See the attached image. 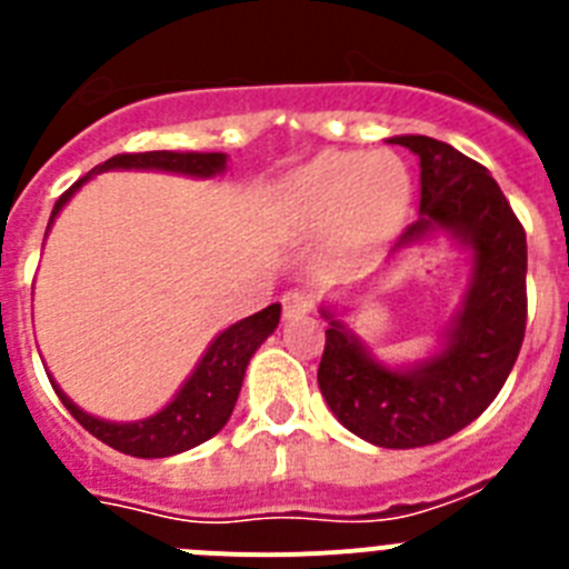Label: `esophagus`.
<instances>
[{
    "mask_svg": "<svg viewBox=\"0 0 569 569\" xmlns=\"http://www.w3.org/2000/svg\"><path fill=\"white\" fill-rule=\"evenodd\" d=\"M281 310H284V319H296V316H305L313 310V296L308 290H288L281 296Z\"/></svg>",
    "mask_w": 569,
    "mask_h": 569,
    "instance_id": "obj_1",
    "label": "esophagus"
}]
</instances>
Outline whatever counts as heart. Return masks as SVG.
I'll use <instances>...</instances> for the list:
<instances>
[{"label": "heart", "instance_id": "1", "mask_svg": "<svg viewBox=\"0 0 569 569\" xmlns=\"http://www.w3.org/2000/svg\"><path fill=\"white\" fill-rule=\"evenodd\" d=\"M413 196L410 170L390 150H330L281 184V204L299 230L333 228L339 253L379 250L405 222Z\"/></svg>", "mask_w": 569, "mask_h": 569}]
</instances>
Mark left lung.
<instances>
[{
    "instance_id": "1",
    "label": "left lung",
    "mask_w": 569,
    "mask_h": 569,
    "mask_svg": "<svg viewBox=\"0 0 569 569\" xmlns=\"http://www.w3.org/2000/svg\"><path fill=\"white\" fill-rule=\"evenodd\" d=\"M421 162V208L399 248L450 230L472 250L465 308L445 350L413 370H387L325 310L319 387L336 419L390 450L436 445L459 433L499 396L527 328V236L487 168L430 136H396Z\"/></svg>"
}]
</instances>
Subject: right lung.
<instances>
[{
  "label": "right lung",
  "instance_id": "right-lung-1",
  "mask_svg": "<svg viewBox=\"0 0 569 569\" xmlns=\"http://www.w3.org/2000/svg\"><path fill=\"white\" fill-rule=\"evenodd\" d=\"M113 168H136V170H170V173H188V176H216L224 170V153H173V150H148V153H119L99 164L97 170H113ZM93 170V173H97ZM90 173L79 182L70 184L59 202L53 204L50 222L53 216L62 210L70 196L77 193ZM279 305L259 310V313L248 316V319L236 321L233 328L219 333L213 345L208 347V353L202 356L199 367L193 370L184 387L176 393V399L164 407L162 413L150 416L144 421H133V425H110V421L93 419V416L82 413L68 396L57 387L59 399L68 407L70 416L88 430L90 436H97L108 447L119 450L124 456H136V459H164V456L184 453L190 447L202 445L210 436H216L228 425L230 413H233L236 399H239L241 379L248 370L250 356L259 350V345L268 339L279 325Z\"/></svg>",
  "mask_w": 569,
  "mask_h": 569
}]
</instances>
